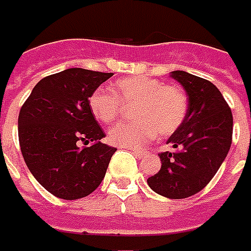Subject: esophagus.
Wrapping results in <instances>:
<instances>
[{
    "mask_svg": "<svg viewBox=\"0 0 251 251\" xmlns=\"http://www.w3.org/2000/svg\"><path fill=\"white\" fill-rule=\"evenodd\" d=\"M133 154L136 155L137 158H143L146 155V151H141V150H133Z\"/></svg>",
    "mask_w": 251,
    "mask_h": 251,
    "instance_id": "esophagus-1",
    "label": "esophagus"
}]
</instances>
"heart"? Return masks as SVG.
I'll return each mask as SVG.
<instances>
[{
	"mask_svg": "<svg viewBox=\"0 0 251 251\" xmlns=\"http://www.w3.org/2000/svg\"><path fill=\"white\" fill-rule=\"evenodd\" d=\"M92 114L104 124L117 122L124 104L132 105L133 118L129 124H119L108 132L112 144L139 148L158 136L175 133L185 119L188 99L184 90L150 76L137 75L119 79L112 92L96 89L89 96Z\"/></svg>",
	"mask_w": 251,
	"mask_h": 251,
	"instance_id": "1",
	"label": "heart"
}]
</instances>
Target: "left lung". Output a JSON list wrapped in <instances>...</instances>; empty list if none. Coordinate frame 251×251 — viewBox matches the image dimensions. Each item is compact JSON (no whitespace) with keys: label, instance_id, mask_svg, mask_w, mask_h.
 Returning <instances> with one entry per match:
<instances>
[{"label":"left lung","instance_id":"1","mask_svg":"<svg viewBox=\"0 0 251 251\" xmlns=\"http://www.w3.org/2000/svg\"><path fill=\"white\" fill-rule=\"evenodd\" d=\"M172 78L188 95L181 126L166 141L173 151L161 152V170L147 180L151 190L170 199H184L203 190L217 173L232 143V112L216 85L185 71Z\"/></svg>","mask_w":251,"mask_h":251}]
</instances>
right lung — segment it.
Here are the masks:
<instances>
[{"label": "right lung", "mask_w": 251, "mask_h": 251, "mask_svg": "<svg viewBox=\"0 0 251 251\" xmlns=\"http://www.w3.org/2000/svg\"><path fill=\"white\" fill-rule=\"evenodd\" d=\"M112 73L68 68L42 78L19 112V144L35 180L66 201L88 197L103 181L117 148L89 108V96ZM79 141L89 148H79Z\"/></svg>", "instance_id": "1"}]
</instances>
